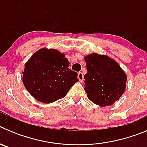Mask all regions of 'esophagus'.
I'll list each match as a JSON object with an SVG mask.
<instances>
[{
    "label": "esophagus",
    "mask_w": 147,
    "mask_h": 147,
    "mask_svg": "<svg viewBox=\"0 0 147 147\" xmlns=\"http://www.w3.org/2000/svg\"><path fill=\"white\" fill-rule=\"evenodd\" d=\"M78 79L81 82H82L84 81V76H83L82 72H79L78 73Z\"/></svg>",
    "instance_id": "1"
}]
</instances>
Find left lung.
Wrapping results in <instances>:
<instances>
[{
    "label": "left lung",
    "instance_id": "8db88e82",
    "mask_svg": "<svg viewBox=\"0 0 147 147\" xmlns=\"http://www.w3.org/2000/svg\"><path fill=\"white\" fill-rule=\"evenodd\" d=\"M85 59L88 71L84 76L85 90L88 98L101 107L112 105L125 91L127 75L107 56L93 53Z\"/></svg>",
    "mask_w": 147,
    "mask_h": 147
}]
</instances>
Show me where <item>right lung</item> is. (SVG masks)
<instances>
[{"mask_svg": "<svg viewBox=\"0 0 147 147\" xmlns=\"http://www.w3.org/2000/svg\"><path fill=\"white\" fill-rule=\"evenodd\" d=\"M23 85L32 96L44 103H51L66 96L79 81L77 73L69 69L64 54L55 49H42L26 63Z\"/></svg>", "mask_w": 147, "mask_h": 147, "instance_id": "add662e5", "label": "right lung"}]
</instances>
